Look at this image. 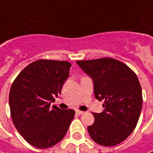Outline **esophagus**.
<instances>
[{
    "instance_id": "esophagus-1",
    "label": "esophagus",
    "mask_w": 153,
    "mask_h": 153,
    "mask_svg": "<svg viewBox=\"0 0 153 153\" xmlns=\"http://www.w3.org/2000/svg\"><path fill=\"white\" fill-rule=\"evenodd\" d=\"M76 113L77 115H82L84 113V111H79V110H76Z\"/></svg>"
}]
</instances>
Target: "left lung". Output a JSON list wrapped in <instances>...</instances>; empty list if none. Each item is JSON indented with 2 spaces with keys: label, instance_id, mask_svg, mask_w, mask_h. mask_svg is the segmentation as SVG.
I'll return each instance as SVG.
<instances>
[{
  "label": "left lung",
  "instance_id": "1",
  "mask_svg": "<svg viewBox=\"0 0 153 153\" xmlns=\"http://www.w3.org/2000/svg\"><path fill=\"white\" fill-rule=\"evenodd\" d=\"M76 63L93 79L95 98L104 101V111L93 113L94 123L88 127L92 140L105 146L123 142L135 128L142 108V91L136 74L111 58Z\"/></svg>",
  "mask_w": 153,
  "mask_h": 153
}]
</instances>
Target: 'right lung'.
Masks as SVG:
<instances>
[{"instance_id": "obj_1", "label": "right lung", "mask_w": 153, "mask_h": 153, "mask_svg": "<svg viewBox=\"0 0 153 153\" xmlns=\"http://www.w3.org/2000/svg\"><path fill=\"white\" fill-rule=\"evenodd\" d=\"M71 64L38 59L27 65L15 78L9 93L12 120L29 144L45 149L65 137L75 116L71 109L50 107L54 95L61 94Z\"/></svg>"}]
</instances>
